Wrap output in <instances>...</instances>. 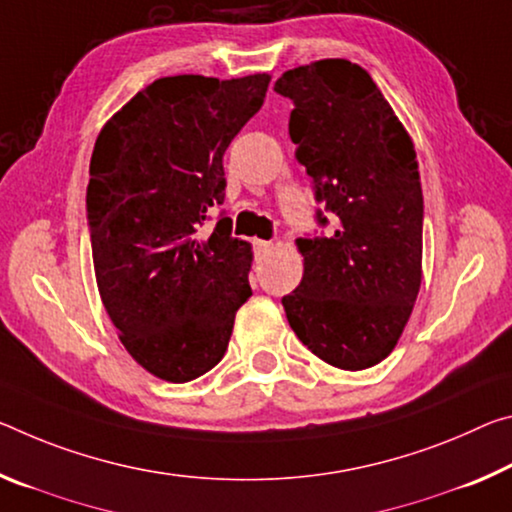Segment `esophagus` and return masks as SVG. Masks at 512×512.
<instances>
[{
    "instance_id": "1",
    "label": "esophagus",
    "mask_w": 512,
    "mask_h": 512,
    "mask_svg": "<svg viewBox=\"0 0 512 512\" xmlns=\"http://www.w3.org/2000/svg\"><path fill=\"white\" fill-rule=\"evenodd\" d=\"M253 246H255V253H257L259 257L269 255L271 250H273V243H271V241H262V239H255Z\"/></svg>"
}]
</instances>
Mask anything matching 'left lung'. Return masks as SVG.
Listing matches in <instances>:
<instances>
[{
	"label": "left lung",
	"mask_w": 512,
	"mask_h": 512,
	"mask_svg": "<svg viewBox=\"0 0 512 512\" xmlns=\"http://www.w3.org/2000/svg\"><path fill=\"white\" fill-rule=\"evenodd\" d=\"M273 88L294 102L289 136L323 205L314 214L321 232L298 239L303 280L282 307L316 358L369 369L399 342L421 285L415 148L369 72L351 61L287 70Z\"/></svg>",
	"instance_id": "left-lung-1"
}]
</instances>
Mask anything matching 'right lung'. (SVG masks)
Returning a JSON list of instances; mask_svg holds the SVG:
<instances>
[{
	"label": "right lung",
	"mask_w": 512,
	"mask_h": 512,
	"mask_svg": "<svg viewBox=\"0 0 512 512\" xmlns=\"http://www.w3.org/2000/svg\"><path fill=\"white\" fill-rule=\"evenodd\" d=\"M269 75L161 77L97 136L86 189L97 289L120 342L157 378L189 383L227 351L253 296L232 237L223 154L262 109Z\"/></svg>",
	"instance_id": "1"
}]
</instances>
